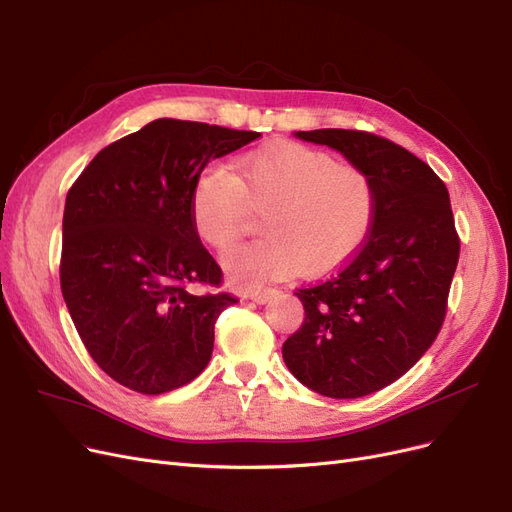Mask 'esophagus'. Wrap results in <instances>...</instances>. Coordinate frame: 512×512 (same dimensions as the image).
Here are the masks:
<instances>
[{
  "label": "esophagus",
  "mask_w": 512,
  "mask_h": 512,
  "mask_svg": "<svg viewBox=\"0 0 512 512\" xmlns=\"http://www.w3.org/2000/svg\"><path fill=\"white\" fill-rule=\"evenodd\" d=\"M275 294H277L275 288H260V290L250 292V299H252L254 303H258V305H265V303H269L271 297H275Z\"/></svg>",
  "instance_id": "1"
}]
</instances>
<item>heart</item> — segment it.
<instances>
[{"mask_svg": "<svg viewBox=\"0 0 512 512\" xmlns=\"http://www.w3.org/2000/svg\"><path fill=\"white\" fill-rule=\"evenodd\" d=\"M250 207L265 209L267 237L222 258L241 288L284 280L301 267L318 275L344 265L374 228L376 185L365 170L307 145L254 151L239 160L237 175L222 164L196 175L192 224L215 250L224 252L243 237Z\"/></svg>", "mask_w": 512, "mask_h": 512, "instance_id": "obj_1", "label": "heart"}]
</instances>
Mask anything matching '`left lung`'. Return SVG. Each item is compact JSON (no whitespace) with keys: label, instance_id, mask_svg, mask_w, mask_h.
I'll return each instance as SVG.
<instances>
[{"label":"left lung","instance_id":"left-lung-1","mask_svg":"<svg viewBox=\"0 0 512 512\" xmlns=\"http://www.w3.org/2000/svg\"><path fill=\"white\" fill-rule=\"evenodd\" d=\"M294 136L365 170L376 220L333 277L294 292L305 320L284 342V363L324 397L371 395L404 376L440 333L459 260L451 200L429 164L382 136L337 128Z\"/></svg>","mask_w":512,"mask_h":512}]
</instances>
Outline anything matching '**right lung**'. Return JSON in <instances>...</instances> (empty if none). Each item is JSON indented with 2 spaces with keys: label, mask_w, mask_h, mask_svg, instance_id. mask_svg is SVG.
Listing matches in <instances>:
<instances>
[{
  "label": "right lung",
  "mask_w": 512,
  "mask_h": 512,
  "mask_svg": "<svg viewBox=\"0 0 512 512\" xmlns=\"http://www.w3.org/2000/svg\"><path fill=\"white\" fill-rule=\"evenodd\" d=\"M258 132L156 119L104 147L66 196L61 292L87 352L143 395L192 382L213 352L215 320L235 297L196 235L190 194L211 160Z\"/></svg>",
  "instance_id": "1"
}]
</instances>
